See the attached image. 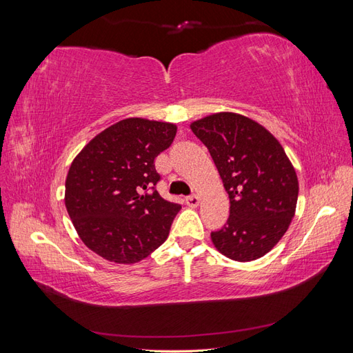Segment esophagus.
Wrapping results in <instances>:
<instances>
[{
  "label": "esophagus",
  "instance_id": "obj_1",
  "mask_svg": "<svg viewBox=\"0 0 353 353\" xmlns=\"http://www.w3.org/2000/svg\"><path fill=\"white\" fill-rule=\"evenodd\" d=\"M184 201H185V205L190 208H197L200 203V199L197 196H188V197H185Z\"/></svg>",
  "mask_w": 353,
  "mask_h": 353
}]
</instances>
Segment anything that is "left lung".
Masks as SVG:
<instances>
[{"mask_svg": "<svg viewBox=\"0 0 353 353\" xmlns=\"http://www.w3.org/2000/svg\"><path fill=\"white\" fill-rule=\"evenodd\" d=\"M208 147L230 197V216L210 232L227 258H262L285 234L294 216L299 183L279 140L249 117L222 112L191 123Z\"/></svg>", "mask_w": 353, "mask_h": 353, "instance_id": "left-lung-1", "label": "left lung"}]
</instances>
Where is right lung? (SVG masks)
Masks as SVG:
<instances>
[{
	"label": "right lung",
	"instance_id": "obj_1",
	"mask_svg": "<svg viewBox=\"0 0 353 353\" xmlns=\"http://www.w3.org/2000/svg\"><path fill=\"white\" fill-rule=\"evenodd\" d=\"M176 126L130 117L82 148L66 178L65 203L88 249L114 263L140 262L163 244L181 209L160 197L154 159Z\"/></svg>",
	"mask_w": 353,
	"mask_h": 353
}]
</instances>
